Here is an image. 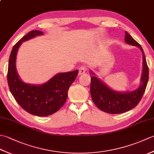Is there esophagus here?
Wrapping results in <instances>:
<instances>
[{
    "label": "esophagus",
    "mask_w": 154,
    "mask_h": 154,
    "mask_svg": "<svg viewBox=\"0 0 154 154\" xmlns=\"http://www.w3.org/2000/svg\"><path fill=\"white\" fill-rule=\"evenodd\" d=\"M85 71H86V67L85 66H81L79 67V75H81L84 74L85 73Z\"/></svg>",
    "instance_id": "obj_1"
}]
</instances>
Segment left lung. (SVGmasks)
<instances>
[{"instance_id":"left-lung-1","label":"left lung","mask_w":154,"mask_h":154,"mask_svg":"<svg viewBox=\"0 0 154 154\" xmlns=\"http://www.w3.org/2000/svg\"><path fill=\"white\" fill-rule=\"evenodd\" d=\"M124 41L128 44L138 47L142 53V73L140 85L138 89L125 92L113 90L98 78L93 71H90L92 75L91 77V95L93 103L100 110L110 114L125 112L138 105L145 92L148 82V67L142 46L127 32H125Z\"/></svg>"}]
</instances>
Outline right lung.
<instances>
[{
    "mask_svg": "<svg viewBox=\"0 0 154 154\" xmlns=\"http://www.w3.org/2000/svg\"><path fill=\"white\" fill-rule=\"evenodd\" d=\"M39 30H32L16 43L11 51L8 67L7 80L12 96L26 112L38 116H46L56 112L63 106L69 88L76 79L79 71L60 73L42 85L26 83L20 78L16 70V55L25 41L43 35Z\"/></svg>",
    "mask_w": 154,
    "mask_h": 154,
    "instance_id": "1",
    "label": "right lung"
}]
</instances>
